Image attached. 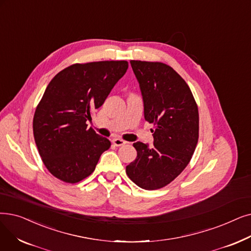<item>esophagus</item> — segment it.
Instances as JSON below:
<instances>
[{
	"instance_id": "1",
	"label": "esophagus",
	"mask_w": 251,
	"mask_h": 251,
	"mask_svg": "<svg viewBox=\"0 0 251 251\" xmlns=\"http://www.w3.org/2000/svg\"><path fill=\"white\" fill-rule=\"evenodd\" d=\"M112 143L116 147H121V146H124L126 144V141H124L123 139H120V138H114L112 140Z\"/></svg>"
}]
</instances>
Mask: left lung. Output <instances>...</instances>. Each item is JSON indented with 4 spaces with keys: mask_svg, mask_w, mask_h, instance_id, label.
Returning <instances> with one entry per match:
<instances>
[{
    "mask_svg": "<svg viewBox=\"0 0 251 251\" xmlns=\"http://www.w3.org/2000/svg\"><path fill=\"white\" fill-rule=\"evenodd\" d=\"M144 100L145 119L155 125L154 146L133 144L136 159L126 166L141 189L167 186L187 167L199 138V112L190 87L169 65L131 60Z\"/></svg>",
    "mask_w": 251,
    "mask_h": 251,
    "instance_id": "1",
    "label": "left lung"
}]
</instances>
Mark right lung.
<instances>
[{"label": "right lung", "instance_id": "1", "mask_svg": "<svg viewBox=\"0 0 251 251\" xmlns=\"http://www.w3.org/2000/svg\"><path fill=\"white\" fill-rule=\"evenodd\" d=\"M127 69L125 60L75 63L48 84L36 108L32 130L42 161L52 176L75 183L94 171L111 141L87 128L86 122Z\"/></svg>", "mask_w": 251, "mask_h": 251}]
</instances>
